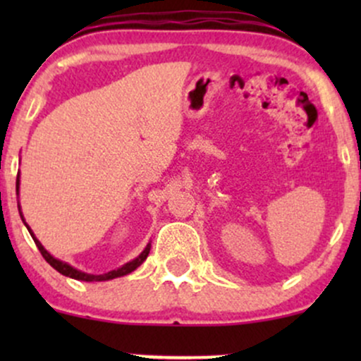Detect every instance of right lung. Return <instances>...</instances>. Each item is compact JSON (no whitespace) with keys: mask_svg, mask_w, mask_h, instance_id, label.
Segmentation results:
<instances>
[{"mask_svg":"<svg viewBox=\"0 0 361 361\" xmlns=\"http://www.w3.org/2000/svg\"><path fill=\"white\" fill-rule=\"evenodd\" d=\"M16 192H18V178H16ZM25 226H27V224H25ZM27 229H28V226H27ZM28 233H30V234H32V238H34V241H35V244H37V247H39L40 255L44 256V259L47 261L49 264H51V267L54 268V270H57L59 273H62V275L69 276V279L81 280V281H103V280H111V279H117V276L128 275V273L134 271L135 268L140 267V264H142L144 261H146L147 255H149V250H151V246H149V244H147L146 250H144L142 252H140V255L137 256V258L132 259V261H128L127 264H123V267H122V268H118V270H114V271H109V273H103V275H88V273L78 271L76 268L69 267L68 263H62V261H59V259L54 258V256H51V255H49L47 251L44 250L42 244H40L39 241H37L35 235H34V233H32L30 229H28Z\"/></svg>","mask_w":361,"mask_h":361,"instance_id":"add662e5","label":"right lung"}]
</instances>
